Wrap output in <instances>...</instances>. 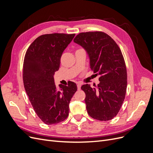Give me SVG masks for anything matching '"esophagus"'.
Instances as JSON below:
<instances>
[{"label": "esophagus", "instance_id": "esophagus-1", "mask_svg": "<svg viewBox=\"0 0 153 153\" xmlns=\"http://www.w3.org/2000/svg\"><path fill=\"white\" fill-rule=\"evenodd\" d=\"M81 85H82V84H80V83H77V89H78V90H80Z\"/></svg>", "mask_w": 153, "mask_h": 153}]
</instances>
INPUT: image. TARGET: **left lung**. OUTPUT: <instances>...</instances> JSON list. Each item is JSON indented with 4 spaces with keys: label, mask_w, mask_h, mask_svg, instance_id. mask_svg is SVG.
I'll list each match as a JSON object with an SVG mask.
<instances>
[{
    "label": "left lung",
    "mask_w": 153,
    "mask_h": 153,
    "mask_svg": "<svg viewBox=\"0 0 153 153\" xmlns=\"http://www.w3.org/2000/svg\"><path fill=\"white\" fill-rule=\"evenodd\" d=\"M74 42L84 48L90 68L100 75L98 89L83 85L87 113L99 121H109L121 109L127 88V71L121 50L110 36L100 31L81 32Z\"/></svg>",
    "instance_id": "8db88e82"
}]
</instances>
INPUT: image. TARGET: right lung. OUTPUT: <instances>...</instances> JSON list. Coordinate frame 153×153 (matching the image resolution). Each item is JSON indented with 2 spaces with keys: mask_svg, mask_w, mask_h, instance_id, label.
Segmentation results:
<instances>
[{
  "mask_svg": "<svg viewBox=\"0 0 153 153\" xmlns=\"http://www.w3.org/2000/svg\"><path fill=\"white\" fill-rule=\"evenodd\" d=\"M75 34L53 33L37 38L27 49L23 66L25 91L35 112L44 123L54 124L65 120L69 104L77 91L75 83L55 84L53 75L59 70L64 50Z\"/></svg>",
  "mask_w": 153,
  "mask_h": 153,
  "instance_id": "right-lung-1",
  "label": "right lung"
}]
</instances>
